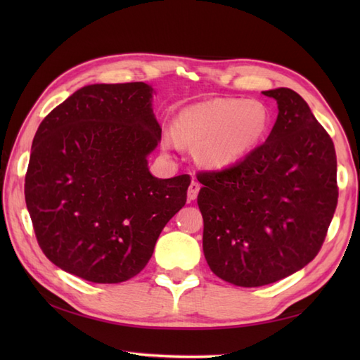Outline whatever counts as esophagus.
I'll list each match as a JSON object with an SVG mask.
<instances>
[{
    "label": "esophagus",
    "instance_id": "34e87169",
    "mask_svg": "<svg viewBox=\"0 0 360 360\" xmlns=\"http://www.w3.org/2000/svg\"><path fill=\"white\" fill-rule=\"evenodd\" d=\"M200 184H198L196 181H192V184H190V187H188V192H187V196H188V200L190 201H193V200H196V196H198V193H200Z\"/></svg>",
    "mask_w": 360,
    "mask_h": 360
}]
</instances>
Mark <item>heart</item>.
Masks as SVG:
<instances>
[{
    "mask_svg": "<svg viewBox=\"0 0 360 360\" xmlns=\"http://www.w3.org/2000/svg\"><path fill=\"white\" fill-rule=\"evenodd\" d=\"M269 128V110L255 98H213L190 105L174 122L179 139L200 145L198 156L209 167H224L249 155L266 139Z\"/></svg>",
    "mask_w": 360,
    "mask_h": 360,
    "instance_id": "1",
    "label": "heart"
}]
</instances>
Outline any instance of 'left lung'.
Here are the masks:
<instances>
[{"instance_id":"obj_1","label":"left lung","mask_w":360,"mask_h":360,"mask_svg":"<svg viewBox=\"0 0 360 360\" xmlns=\"http://www.w3.org/2000/svg\"><path fill=\"white\" fill-rule=\"evenodd\" d=\"M263 94L278 105L266 142L232 167L196 176L204 257L217 277L243 288L312 262L339 198L334 143L308 103L289 88Z\"/></svg>"}]
</instances>
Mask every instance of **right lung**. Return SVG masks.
Instances as JSON below:
<instances>
[{"mask_svg": "<svg viewBox=\"0 0 360 360\" xmlns=\"http://www.w3.org/2000/svg\"><path fill=\"white\" fill-rule=\"evenodd\" d=\"M143 82L88 85L38 127L25 179L37 241L60 269L93 283L139 274L187 201L190 176L155 178L160 129Z\"/></svg>", "mask_w": 360, "mask_h": 360, "instance_id": "1", "label": "right lung"}]
</instances>
